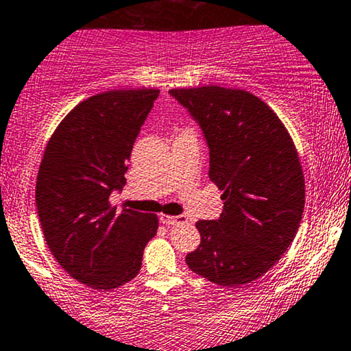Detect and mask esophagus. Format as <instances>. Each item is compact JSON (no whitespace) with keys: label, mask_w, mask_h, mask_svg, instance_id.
<instances>
[{"label":"esophagus","mask_w":351,"mask_h":351,"mask_svg":"<svg viewBox=\"0 0 351 351\" xmlns=\"http://www.w3.org/2000/svg\"><path fill=\"white\" fill-rule=\"evenodd\" d=\"M160 221L163 225H168V227H171V225H176V223H186L188 219H186L184 215H160Z\"/></svg>","instance_id":"1"}]
</instances>
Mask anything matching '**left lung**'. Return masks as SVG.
Returning <instances> with one entry per match:
<instances>
[{
	"label": "left lung",
	"instance_id": "left-lung-1",
	"mask_svg": "<svg viewBox=\"0 0 351 351\" xmlns=\"http://www.w3.org/2000/svg\"><path fill=\"white\" fill-rule=\"evenodd\" d=\"M201 126L208 178L223 191L217 220H199L201 245L186 256L194 274L241 287L280 259L298 232L304 178L296 147L265 101L241 88H171Z\"/></svg>",
	"mask_w": 351,
	"mask_h": 351
}]
</instances>
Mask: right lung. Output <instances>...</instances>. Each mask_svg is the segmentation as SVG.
I'll list each match as a JSON object with an SVG mask.
<instances>
[{
  "label": "right lung",
  "mask_w": 351,
  "mask_h": 351,
  "mask_svg": "<svg viewBox=\"0 0 351 351\" xmlns=\"http://www.w3.org/2000/svg\"><path fill=\"white\" fill-rule=\"evenodd\" d=\"M160 90L88 97L58 124L40 163L35 202L56 263L84 285L112 290L139 274L158 219L117 212L110 194L126 183L132 145Z\"/></svg>",
  "instance_id": "right-lung-1"
}]
</instances>
